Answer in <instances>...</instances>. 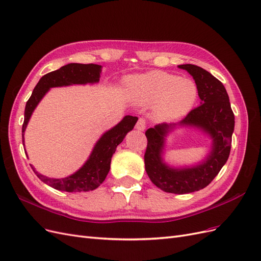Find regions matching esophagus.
Segmentation results:
<instances>
[{"label":"esophagus","instance_id":"obj_1","mask_svg":"<svg viewBox=\"0 0 261 261\" xmlns=\"http://www.w3.org/2000/svg\"><path fill=\"white\" fill-rule=\"evenodd\" d=\"M145 128H146V122H145V120L140 118V119L138 120L137 124H136V129L139 130V131H144Z\"/></svg>","mask_w":261,"mask_h":261}]
</instances>
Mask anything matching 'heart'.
Wrapping results in <instances>:
<instances>
[{
  "mask_svg": "<svg viewBox=\"0 0 261 261\" xmlns=\"http://www.w3.org/2000/svg\"><path fill=\"white\" fill-rule=\"evenodd\" d=\"M127 92L131 102L138 106L155 104V119L164 122L186 117L198 97L194 81L158 70L132 75Z\"/></svg>",
  "mask_w": 261,
  "mask_h": 261,
  "instance_id": "obj_1",
  "label": "heart"
}]
</instances>
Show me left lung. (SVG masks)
I'll use <instances>...</instances> for the list:
<instances>
[{
  "mask_svg": "<svg viewBox=\"0 0 261 261\" xmlns=\"http://www.w3.org/2000/svg\"><path fill=\"white\" fill-rule=\"evenodd\" d=\"M194 79L200 105L178 123H161L149 128L145 136V170L157 188L173 194H188L206 188L219 173L230 155L234 114L229 95L222 83L207 70L195 65H179ZM194 128L210 140L207 155L200 162L187 166H172L164 159L166 138L175 129Z\"/></svg>",
  "mask_w": 261,
  "mask_h": 261,
  "instance_id": "left-lung-1",
  "label": "left lung"
}]
</instances>
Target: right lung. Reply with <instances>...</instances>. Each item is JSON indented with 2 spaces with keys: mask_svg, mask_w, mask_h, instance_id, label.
Here are the masks:
<instances>
[{
  "mask_svg": "<svg viewBox=\"0 0 261 261\" xmlns=\"http://www.w3.org/2000/svg\"><path fill=\"white\" fill-rule=\"evenodd\" d=\"M102 66L96 64H67L60 69L48 72L42 77L24 108V120L22 124V144L24 145V131L31 116L39 103L52 88L69 87L73 85H95L99 82ZM138 121L137 117L124 116L120 122L104 132L96 141L86 163L79 169L68 176L61 179L48 178L39 173L32 166L38 178L47 186L65 192H88L93 191L102 184L111 169L113 154L123 139ZM26 152V147H24ZM27 155V152H26ZM28 157V155H27Z\"/></svg>",
  "mask_w": 261,
  "mask_h": 261,
  "instance_id": "right-lung-1",
  "label": "right lung"
}]
</instances>
